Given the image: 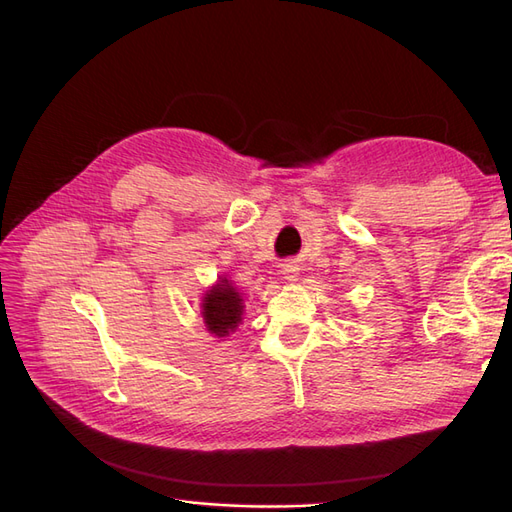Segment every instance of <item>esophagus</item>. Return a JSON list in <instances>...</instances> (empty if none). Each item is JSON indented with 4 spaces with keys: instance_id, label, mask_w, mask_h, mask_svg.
Here are the masks:
<instances>
[{
    "instance_id": "obj_1",
    "label": "esophagus",
    "mask_w": 512,
    "mask_h": 512,
    "mask_svg": "<svg viewBox=\"0 0 512 512\" xmlns=\"http://www.w3.org/2000/svg\"><path fill=\"white\" fill-rule=\"evenodd\" d=\"M282 275H284V280H288V282H297L299 269H297V265H292V262H286V265H282Z\"/></svg>"
}]
</instances>
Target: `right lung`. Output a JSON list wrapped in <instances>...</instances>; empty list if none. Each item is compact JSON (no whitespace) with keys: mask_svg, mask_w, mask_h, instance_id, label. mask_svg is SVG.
<instances>
[{"mask_svg":"<svg viewBox=\"0 0 512 512\" xmlns=\"http://www.w3.org/2000/svg\"><path fill=\"white\" fill-rule=\"evenodd\" d=\"M243 314L245 301L241 292L224 275H220L200 299V316H203L205 329L218 339L235 333L243 322Z\"/></svg>","mask_w":512,"mask_h":512,"instance_id":"right-lung-1","label":"right lung"}]
</instances>
